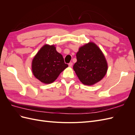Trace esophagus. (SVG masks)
<instances>
[{"instance_id": "34e87169", "label": "esophagus", "mask_w": 135, "mask_h": 135, "mask_svg": "<svg viewBox=\"0 0 135 135\" xmlns=\"http://www.w3.org/2000/svg\"><path fill=\"white\" fill-rule=\"evenodd\" d=\"M73 66V63L72 62H70L69 64V67H71Z\"/></svg>"}]
</instances>
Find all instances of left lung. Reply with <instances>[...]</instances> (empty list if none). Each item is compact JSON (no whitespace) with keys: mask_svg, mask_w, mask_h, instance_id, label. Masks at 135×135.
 Segmentation results:
<instances>
[{"mask_svg":"<svg viewBox=\"0 0 135 135\" xmlns=\"http://www.w3.org/2000/svg\"><path fill=\"white\" fill-rule=\"evenodd\" d=\"M76 56L77 61L73 69L83 84H95L107 73V61L101 49L94 42H89L79 47Z\"/></svg>","mask_w":135,"mask_h":135,"instance_id":"8db88e82","label":"left lung"}]
</instances>
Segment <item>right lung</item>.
I'll return each mask as SVG.
<instances>
[{"label":"right lung","mask_w":135,"mask_h":135,"mask_svg":"<svg viewBox=\"0 0 135 135\" xmlns=\"http://www.w3.org/2000/svg\"><path fill=\"white\" fill-rule=\"evenodd\" d=\"M68 67L62 55L56 51L54 44H44L35 55L31 62L32 74L44 84L54 82Z\"/></svg>","instance_id":"add662e5"}]
</instances>
